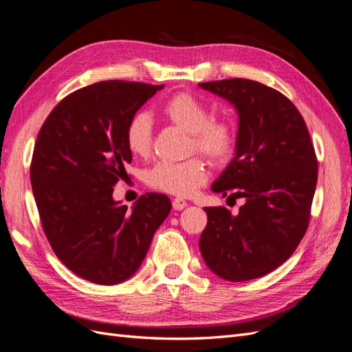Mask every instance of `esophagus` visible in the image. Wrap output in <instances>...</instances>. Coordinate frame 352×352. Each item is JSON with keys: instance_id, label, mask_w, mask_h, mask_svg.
Masks as SVG:
<instances>
[{"instance_id": "esophagus-1", "label": "esophagus", "mask_w": 352, "mask_h": 352, "mask_svg": "<svg viewBox=\"0 0 352 352\" xmlns=\"http://www.w3.org/2000/svg\"><path fill=\"white\" fill-rule=\"evenodd\" d=\"M172 206H173L175 210H184V208L188 206V202H186L184 198L177 197V198H173V199H172Z\"/></svg>"}]
</instances>
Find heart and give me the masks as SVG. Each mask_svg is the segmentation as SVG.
<instances>
[{
	"label": "heart",
	"mask_w": 352,
	"mask_h": 352,
	"mask_svg": "<svg viewBox=\"0 0 352 352\" xmlns=\"http://www.w3.org/2000/svg\"><path fill=\"white\" fill-rule=\"evenodd\" d=\"M160 113L167 122L188 132V153H201L212 163H225L236 146L235 124L226 116H210V107L197 95L179 92L167 98ZM153 120L145 113L132 116L124 129L127 150L135 157H146L153 148ZM207 163L201 155L184 162H160L146 172L153 189L177 197H189L206 184Z\"/></svg>",
	"instance_id": "b5f03b06"
}]
</instances>
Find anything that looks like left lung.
I'll return each instance as SVG.
<instances>
[{
  "mask_svg": "<svg viewBox=\"0 0 352 352\" xmlns=\"http://www.w3.org/2000/svg\"><path fill=\"white\" fill-rule=\"evenodd\" d=\"M229 100L239 114L236 155L212 184L214 192L245 198L236 216L206 207L199 250L220 278L243 282L278 269L300 245L311 217L317 157L294 102L250 79L199 83Z\"/></svg>",
  "mask_w": 352,
  "mask_h": 352,
  "instance_id": "8db88e82",
  "label": "left lung"
}]
</instances>
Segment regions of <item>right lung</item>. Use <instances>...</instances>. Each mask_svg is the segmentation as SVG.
<instances>
[{"instance_id":"add662e5","label":"right lung","mask_w":352,"mask_h":352,"mask_svg":"<svg viewBox=\"0 0 352 352\" xmlns=\"http://www.w3.org/2000/svg\"><path fill=\"white\" fill-rule=\"evenodd\" d=\"M163 88L104 80L69 94L48 114L30 162L41 225L58 260L82 279L120 283L140 267L172 202L148 192L132 210L113 199L132 153L124 129Z\"/></svg>"}]
</instances>
